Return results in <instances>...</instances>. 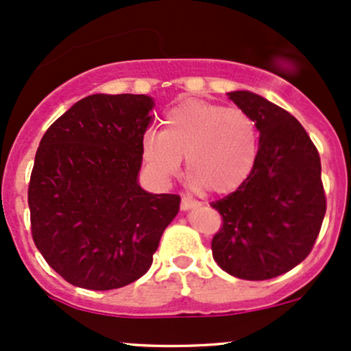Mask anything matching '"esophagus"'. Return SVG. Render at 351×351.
<instances>
[{"instance_id": "esophagus-1", "label": "esophagus", "mask_w": 351, "mask_h": 351, "mask_svg": "<svg viewBox=\"0 0 351 351\" xmlns=\"http://www.w3.org/2000/svg\"><path fill=\"white\" fill-rule=\"evenodd\" d=\"M199 205H202V203L196 202V199L186 198V196H183V198H182V210H190V208H196Z\"/></svg>"}]
</instances>
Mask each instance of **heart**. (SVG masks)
Segmentation results:
<instances>
[{
    "label": "heart",
    "instance_id": "obj_1",
    "mask_svg": "<svg viewBox=\"0 0 351 351\" xmlns=\"http://www.w3.org/2000/svg\"><path fill=\"white\" fill-rule=\"evenodd\" d=\"M183 156L195 190L223 195L237 190L258 156V128L248 113L202 99H188L167 111L161 133H146L143 163L158 182L178 175Z\"/></svg>",
    "mask_w": 351,
    "mask_h": 351
}]
</instances>
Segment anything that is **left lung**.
<instances>
[{
	"label": "left lung",
	"instance_id": "obj_1",
	"mask_svg": "<svg viewBox=\"0 0 351 351\" xmlns=\"http://www.w3.org/2000/svg\"><path fill=\"white\" fill-rule=\"evenodd\" d=\"M230 99L256 123L258 156L237 191L211 203L223 225L211 240L219 268L241 280H269L310 255L326 198L317 146L283 108L250 91Z\"/></svg>",
	"mask_w": 351,
	"mask_h": 351
}]
</instances>
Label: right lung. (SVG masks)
Here are the masks:
<instances>
[{"mask_svg":"<svg viewBox=\"0 0 351 351\" xmlns=\"http://www.w3.org/2000/svg\"><path fill=\"white\" fill-rule=\"evenodd\" d=\"M153 106L146 95H91L41 138L28 186L33 241L75 287L103 291L136 282L178 213V195L138 184Z\"/></svg>","mask_w":351,"mask_h":351,"instance_id":"right-lung-1","label":"right lung"}]
</instances>
